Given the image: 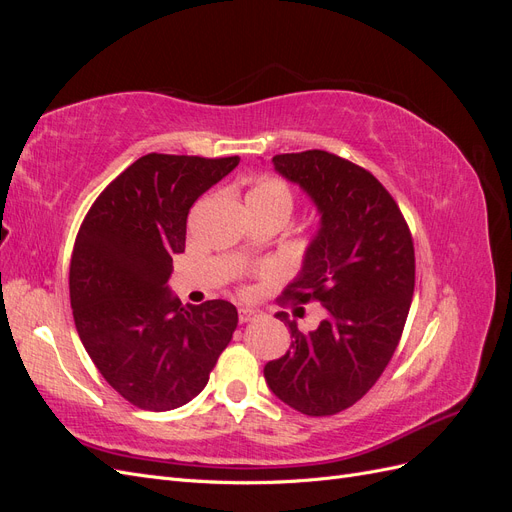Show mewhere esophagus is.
Listing matches in <instances>:
<instances>
[{
  "label": "esophagus",
  "mask_w": 512,
  "mask_h": 512,
  "mask_svg": "<svg viewBox=\"0 0 512 512\" xmlns=\"http://www.w3.org/2000/svg\"><path fill=\"white\" fill-rule=\"evenodd\" d=\"M258 316H260V314L254 312V309H239V322H241V324L252 322V320H256Z\"/></svg>",
  "instance_id": "esophagus-1"
}]
</instances>
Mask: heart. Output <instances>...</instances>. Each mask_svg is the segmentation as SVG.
I'll list each match as a JSON object with an SVG mask.
<instances>
[{"instance_id": "1", "label": "heart", "mask_w": 512, "mask_h": 512, "mask_svg": "<svg viewBox=\"0 0 512 512\" xmlns=\"http://www.w3.org/2000/svg\"><path fill=\"white\" fill-rule=\"evenodd\" d=\"M245 203H247V207L282 209L290 215L292 205H294V196H292V188L286 179L265 175V177H258L252 183V188L247 190Z\"/></svg>"}]
</instances>
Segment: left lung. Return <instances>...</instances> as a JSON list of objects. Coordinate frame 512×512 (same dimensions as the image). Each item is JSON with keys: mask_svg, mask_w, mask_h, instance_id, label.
Returning <instances> with one entry per match:
<instances>
[{"mask_svg": "<svg viewBox=\"0 0 512 512\" xmlns=\"http://www.w3.org/2000/svg\"><path fill=\"white\" fill-rule=\"evenodd\" d=\"M273 164L322 213L284 299L318 301L329 316L305 335L286 312L277 314L292 344L267 363L265 378L290 408L331 416L354 406L393 359L414 294L412 232L389 190L359 164L322 149L280 153Z\"/></svg>", "mask_w": 512, "mask_h": 512, "instance_id": "obj_1", "label": "left lung"}]
</instances>
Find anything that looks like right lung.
Here are the masks:
<instances>
[{
  "instance_id": "1",
  "label": "right lung",
  "mask_w": 512,
  "mask_h": 512,
  "mask_svg": "<svg viewBox=\"0 0 512 512\" xmlns=\"http://www.w3.org/2000/svg\"><path fill=\"white\" fill-rule=\"evenodd\" d=\"M239 156L147 153L87 211L70 262L76 331L102 378L149 412L192 401L237 329V307L181 305L166 282L185 250L188 213Z\"/></svg>"
}]
</instances>
